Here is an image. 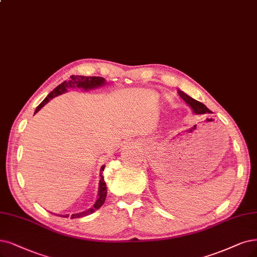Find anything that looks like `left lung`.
Instances as JSON below:
<instances>
[{"label": "left lung", "mask_w": 257, "mask_h": 257, "mask_svg": "<svg viewBox=\"0 0 257 257\" xmlns=\"http://www.w3.org/2000/svg\"><path fill=\"white\" fill-rule=\"evenodd\" d=\"M178 93H179L180 96H181V97L183 98V100L188 104V106L192 108V110H193V112H194L195 114L211 113V110L207 109V107L205 106V104H203L202 102H200V101H198V100L192 98L191 96H188L187 94H185L184 92L180 91V90L178 91Z\"/></svg>", "instance_id": "1"}]
</instances>
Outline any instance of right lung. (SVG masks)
Listing matches in <instances>:
<instances>
[{"label": "right lung", "instance_id": "add662e5", "mask_svg": "<svg viewBox=\"0 0 257 257\" xmlns=\"http://www.w3.org/2000/svg\"><path fill=\"white\" fill-rule=\"evenodd\" d=\"M104 83H106V80H104V78L102 77H95V76H90V77H88V76H79V75H72L71 76V79L68 80V81H63L62 83H60L58 87H56L47 96L44 98V100L39 104L36 108V111H35V114L39 111L43 106H45V104L49 102L52 98L58 96V95L62 94V93H65L66 91H68L69 88H82L83 90L88 91V90H92V89H96L98 87H101V85H103ZM104 169V165L101 166L100 170L101 172H103ZM100 180H99V187H98V195H97V200L96 202L94 203V205L91 207V208H88L87 211L84 212H81V213H77V214H73L71 216V218H80V217H84V216H88L92 213H94L96 210H98V208H100V206L103 204L104 200H106V197H107V186H106V182H104L103 180V177L101 176V173H100ZM62 217L64 218H68L69 215H61Z\"/></svg>", "mask_w": 257, "mask_h": 257}]
</instances>
